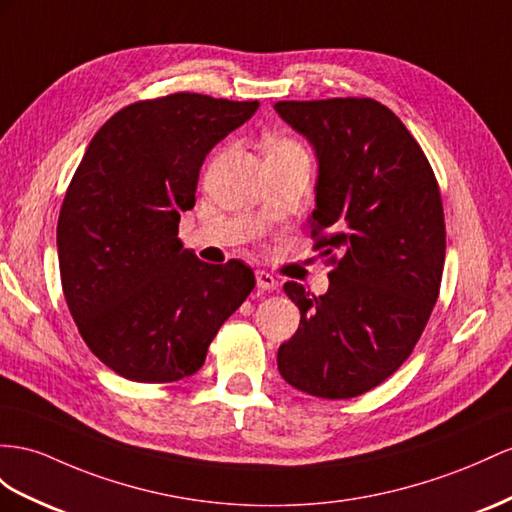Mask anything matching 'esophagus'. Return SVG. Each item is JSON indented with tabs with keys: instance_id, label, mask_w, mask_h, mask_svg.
<instances>
[{
	"instance_id": "1",
	"label": "esophagus",
	"mask_w": 512,
	"mask_h": 512,
	"mask_svg": "<svg viewBox=\"0 0 512 512\" xmlns=\"http://www.w3.org/2000/svg\"><path fill=\"white\" fill-rule=\"evenodd\" d=\"M255 277H257V287H259V290L274 292V290H277V287H279V281L274 279V274H270V272H266V270H257Z\"/></svg>"
}]
</instances>
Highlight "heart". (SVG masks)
Returning a JSON list of instances; mask_svg holds the SVG:
<instances>
[{"label": "heart", "instance_id": "heart-1", "mask_svg": "<svg viewBox=\"0 0 512 512\" xmlns=\"http://www.w3.org/2000/svg\"><path fill=\"white\" fill-rule=\"evenodd\" d=\"M285 142H287V140H285ZM279 144H281V142H279Z\"/></svg>", "mask_w": 512, "mask_h": 512}]
</instances>
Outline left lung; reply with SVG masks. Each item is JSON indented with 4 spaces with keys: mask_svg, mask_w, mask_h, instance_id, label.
Masks as SVG:
<instances>
[{
    "mask_svg": "<svg viewBox=\"0 0 512 512\" xmlns=\"http://www.w3.org/2000/svg\"><path fill=\"white\" fill-rule=\"evenodd\" d=\"M274 110L318 155L313 251L331 266L329 292L285 283L300 309L277 363L309 396L348 400L411 357L437 303L445 220L422 147L370 97L279 101Z\"/></svg>",
    "mask_w": 512,
    "mask_h": 512,
    "instance_id": "obj_1",
    "label": "left lung"
}]
</instances>
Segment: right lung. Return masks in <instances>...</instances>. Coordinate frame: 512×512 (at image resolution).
Masks as SVG:
<instances>
[{"mask_svg":"<svg viewBox=\"0 0 512 512\" xmlns=\"http://www.w3.org/2000/svg\"><path fill=\"white\" fill-rule=\"evenodd\" d=\"M257 108L199 93L136 101L103 123L75 170L58 218L62 292L86 346L129 381L199 372L253 292L246 264H205L177 233L205 155Z\"/></svg>","mask_w":512,"mask_h":512,"instance_id":"add662e5","label":"right lung"}]
</instances>
